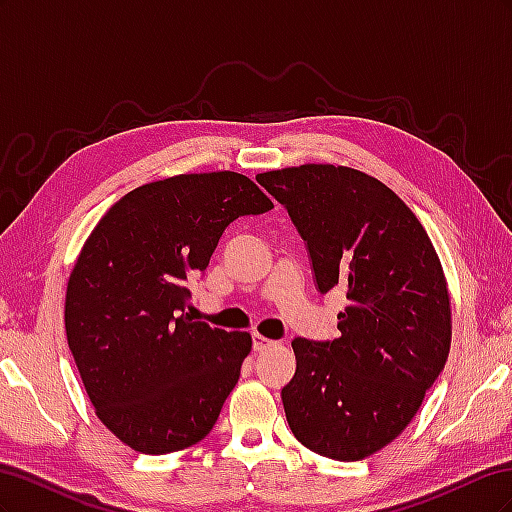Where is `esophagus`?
<instances>
[{"instance_id": "esophagus-1", "label": "esophagus", "mask_w": 512, "mask_h": 512, "mask_svg": "<svg viewBox=\"0 0 512 512\" xmlns=\"http://www.w3.org/2000/svg\"><path fill=\"white\" fill-rule=\"evenodd\" d=\"M252 342H254V350H267V348H271L275 342L273 339H269V337H265V335H258V333H254L252 335Z\"/></svg>"}]
</instances>
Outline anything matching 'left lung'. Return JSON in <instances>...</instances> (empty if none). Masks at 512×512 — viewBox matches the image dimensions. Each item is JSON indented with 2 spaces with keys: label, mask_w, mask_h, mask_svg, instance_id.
I'll return each instance as SVG.
<instances>
[{
  "label": "left lung",
  "mask_w": 512,
  "mask_h": 512,
  "mask_svg": "<svg viewBox=\"0 0 512 512\" xmlns=\"http://www.w3.org/2000/svg\"><path fill=\"white\" fill-rule=\"evenodd\" d=\"M256 181L288 209L316 286L346 288L333 342H292L282 389L288 425L322 457L359 461L404 431L451 350V299L423 224L361 170L303 164Z\"/></svg>",
  "instance_id": "8db88e82"
}]
</instances>
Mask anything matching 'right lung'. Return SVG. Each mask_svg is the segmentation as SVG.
Returning a JSON list of instances; mask_svg holds the SVG:
<instances>
[{
  "label": "right lung",
  "instance_id": "add662e5",
  "mask_svg": "<svg viewBox=\"0 0 512 512\" xmlns=\"http://www.w3.org/2000/svg\"><path fill=\"white\" fill-rule=\"evenodd\" d=\"M269 209L232 170L175 175L128 192L91 230L66 290L68 346L98 418L134 451H183L218 421L252 337L185 314L188 282L230 222Z\"/></svg>",
  "mask_w": 512,
  "mask_h": 512
}]
</instances>
